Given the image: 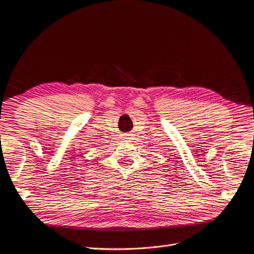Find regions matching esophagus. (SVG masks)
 <instances>
[{
  "instance_id": "obj_1",
  "label": "esophagus",
  "mask_w": 254,
  "mask_h": 254,
  "mask_svg": "<svg viewBox=\"0 0 254 254\" xmlns=\"http://www.w3.org/2000/svg\"><path fill=\"white\" fill-rule=\"evenodd\" d=\"M131 136H132V135H130L129 132H127V134H124V135H123V139H124V140H130V139H131Z\"/></svg>"
}]
</instances>
